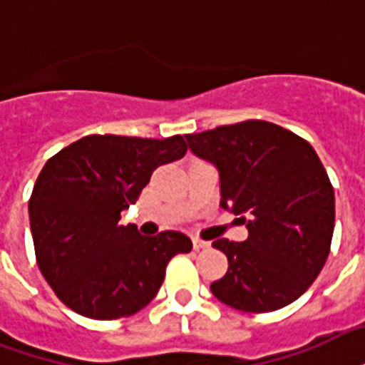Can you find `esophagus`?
<instances>
[{"mask_svg":"<svg viewBox=\"0 0 365 365\" xmlns=\"http://www.w3.org/2000/svg\"><path fill=\"white\" fill-rule=\"evenodd\" d=\"M208 247H210V243H208V241H202V239H199V237L193 239V249L195 250L208 249Z\"/></svg>","mask_w":365,"mask_h":365,"instance_id":"1","label":"esophagus"}]
</instances>
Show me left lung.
Returning <instances> with one entry per match:
<instances>
[{"label":"left lung","instance_id":"8db88e82","mask_svg":"<svg viewBox=\"0 0 365 365\" xmlns=\"http://www.w3.org/2000/svg\"><path fill=\"white\" fill-rule=\"evenodd\" d=\"M185 138L197 157L218 168L222 208L249 230L243 243H212L230 264L210 285L212 294L241 312L291 304L324 268L335 227V193L314 147L266 120Z\"/></svg>","mask_w":365,"mask_h":365}]
</instances>
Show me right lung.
Returning <instances> with one entry per match:
<instances>
[{"label":"right lung","mask_w":365,"mask_h":365,"mask_svg":"<svg viewBox=\"0 0 365 365\" xmlns=\"http://www.w3.org/2000/svg\"><path fill=\"white\" fill-rule=\"evenodd\" d=\"M185 151L182 135L96 133L41 168L28 202L36 262L71 310L91 319L128 318L155 299L172 257L193 249L180 232L145 237L120 224L153 172Z\"/></svg>","instance_id":"right-lung-1"}]
</instances>
